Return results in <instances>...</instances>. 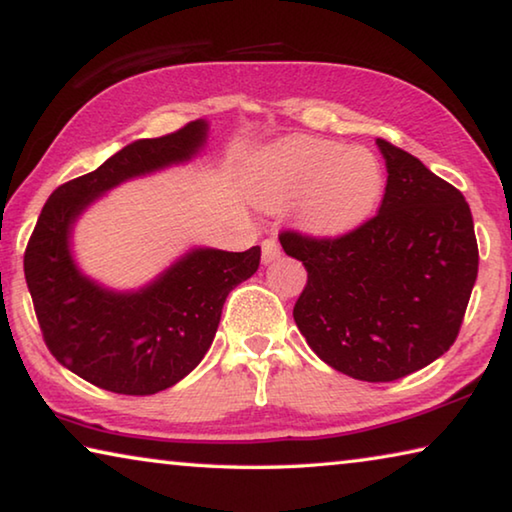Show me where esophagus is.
Returning a JSON list of instances; mask_svg holds the SVG:
<instances>
[{
    "mask_svg": "<svg viewBox=\"0 0 512 512\" xmlns=\"http://www.w3.org/2000/svg\"><path fill=\"white\" fill-rule=\"evenodd\" d=\"M277 257H280V244H277L275 239H264L262 241V262L271 264Z\"/></svg>",
    "mask_w": 512,
    "mask_h": 512,
    "instance_id": "34e87169",
    "label": "esophagus"
}]
</instances>
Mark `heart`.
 I'll list each match as a JSON object with an SVG mask.
<instances>
[{
  "label": "heart",
  "mask_w": 512,
  "mask_h": 512,
  "mask_svg": "<svg viewBox=\"0 0 512 512\" xmlns=\"http://www.w3.org/2000/svg\"><path fill=\"white\" fill-rule=\"evenodd\" d=\"M384 169L363 146L323 137H291L273 146L259 164L257 198L266 205L300 201L302 223L320 235L357 228L375 210Z\"/></svg>",
  "instance_id": "heart-1"
}]
</instances>
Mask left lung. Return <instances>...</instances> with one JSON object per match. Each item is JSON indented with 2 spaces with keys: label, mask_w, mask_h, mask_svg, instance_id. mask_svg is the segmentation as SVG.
<instances>
[{
  "label": "left lung",
  "mask_w": 512,
  "mask_h": 512,
  "mask_svg": "<svg viewBox=\"0 0 512 512\" xmlns=\"http://www.w3.org/2000/svg\"><path fill=\"white\" fill-rule=\"evenodd\" d=\"M386 160L379 212L341 237L284 230L307 268L293 318L327 366L395 381L452 348L479 271L470 205L411 153L377 140Z\"/></svg>",
  "instance_id": "8db88e82"
}]
</instances>
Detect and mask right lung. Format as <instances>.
I'll list each match as a JSON object with an SVG mask.
<instances>
[{
	"instance_id": "right-lung-1",
	"label": "right lung",
	"mask_w": 512,
	"mask_h": 512,
	"mask_svg": "<svg viewBox=\"0 0 512 512\" xmlns=\"http://www.w3.org/2000/svg\"><path fill=\"white\" fill-rule=\"evenodd\" d=\"M207 124L124 146L99 169L60 185L42 207L24 253L42 339L58 363L110 393L153 395L187 377L214 341L228 293L257 271L262 250L194 248L149 287L117 293L76 268L72 225L92 201L128 178L187 162Z\"/></svg>"
}]
</instances>
